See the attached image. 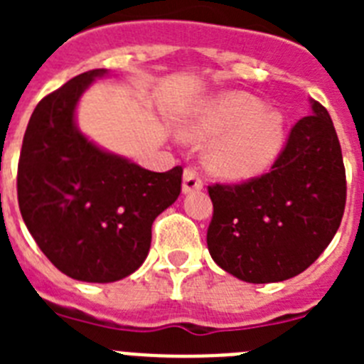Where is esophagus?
I'll list each match as a JSON object with an SVG mask.
<instances>
[{"mask_svg":"<svg viewBox=\"0 0 364 364\" xmlns=\"http://www.w3.org/2000/svg\"><path fill=\"white\" fill-rule=\"evenodd\" d=\"M202 189V180L198 176V173L195 169H186L184 171V180H182V191L188 195L193 191H200Z\"/></svg>","mask_w":364,"mask_h":364,"instance_id":"esophagus-1","label":"esophagus"}]
</instances>
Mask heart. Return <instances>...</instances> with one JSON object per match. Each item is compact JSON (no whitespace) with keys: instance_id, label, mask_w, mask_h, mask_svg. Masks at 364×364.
Instances as JSON below:
<instances>
[{"instance_id":"b5f03b06","label":"heart","mask_w":364,"mask_h":364,"mask_svg":"<svg viewBox=\"0 0 364 364\" xmlns=\"http://www.w3.org/2000/svg\"><path fill=\"white\" fill-rule=\"evenodd\" d=\"M182 134L193 142L213 140L205 166L224 180H247L268 171L286 136L282 112L246 92H224L189 112Z\"/></svg>"}]
</instances>
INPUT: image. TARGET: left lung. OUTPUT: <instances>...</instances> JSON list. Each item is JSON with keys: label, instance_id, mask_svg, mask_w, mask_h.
I'll return each instance as SVG.
<instances>
[{"label": "left lung", "instance_id": "obj_1", "mask_svg": "<svg viewBox=\"0 0 364 364\" xmlns=\"http://www.w3.org/2000/svg\"><path fill=\"white\" fill-rule=\"evenodd\" d=\"M294 125L272 171L237 186H210L208 250L233 277L253 284L302 273L332 242L346 204L339 138L326 109Z\"/></svg>", "mask_w": 364, "mask_h": 364}]
</instances>
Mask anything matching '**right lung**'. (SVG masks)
Returning a JSON list of instances; mask_svg holds the SVG:
<instances>
[{
    "label": "right lung",
    "instance_id": "right-lung-1",
    "mask_svg": "<svg viewBox=\"0 0 364 364\" xmlns=\"http://www.w3.org/2000/svg\"><path fill=\"white\" fill-rule=\"evenodd\" d=\"M107 69L74 76L45 96L28 120L18 166L25 226L70 279L114 282L144 264L153 220L180 195L182 167L144 169L102 149L76 125L83 92Z\"/></svg>",
    "mask_w": 364,
    "mask_h": 364
}]
</instances>
